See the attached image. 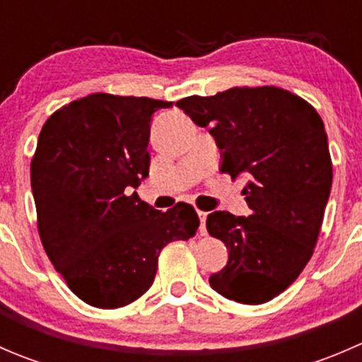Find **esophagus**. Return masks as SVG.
I'll return each instance as SVG.
<instances>
[{
	"label": "esophagus",
	"instance_id": "34e87169",
	"mask_svg": "<svg viewBox=\"0 0 362 362\" xmlns=\"http://www.w3.org/2000/svg\"><path fill=\"white\" fill-rule=\"evenodd\" d=\"M198 217H199V221H202V235H206V228H204V222H206L208 211L198 210Z\"/></svg>",
	"mask_w": 362,
	"mask_h": 362
}]
</instances>
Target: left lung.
Wrapping results in <instances>:
<instances>
[{
    "label": "left lung",
    "instance_id": "left-lung-1",
    "mask_svg": "<svg viewBox=\"0 0 362 362\" xmlns=\"http://www.w3.org/2000/svg\"><path fill=\"white\" fill-rule=\"evenodd\" d=\"M198 126H210L222 173L245 177L249 217L211 211L206 229L229 250L210 276L211 289L261 305L287 289L313 254L333 184L327 134L315 108L273 86L233 87L177 103Z\"/></svg>",
    "mask_w": 362,
    "mask_h": 362
}]
</instances>
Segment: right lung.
I'll use <instances>...</instances> for the list:
<instances>
[{
    "label": "right lung",
    "instance_id": "obj_1",
    "mask_svg": "<svg viewBox=\"0 0 362 362\" xmlns=\"http://www.w3.org/2000/svg\"><path fill=\"white\" fill-rule=\"evenodd\" d=\"M170 101L96 93L47 119L31 160L43 249L87 305L120 308L148 291L160 250L199 226L187 203L159 211L136 189L148 177L152 113Z\"/></svg>",
    "mask_w": 362,
    "mask_h": 362
}]
</instances>
